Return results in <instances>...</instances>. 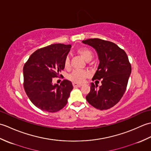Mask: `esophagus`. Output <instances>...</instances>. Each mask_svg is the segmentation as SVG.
<instances>
[{
	"instance_id": "34e87169",
	"label": "esophagus",
	"mask_w": 151,
	"mask_h": 151,
	"mask_svg": "<svg viewBox=\"0 0 151 151\" xmlns=\"http://www.w3.org/2000/svg\"><path fill=\"white\" fill-rule=\"evenodd\" d=\"M73 84L74 87H81V86H82V84H78V83H76V82H74Z\"/></svg>"
}]
</instances>
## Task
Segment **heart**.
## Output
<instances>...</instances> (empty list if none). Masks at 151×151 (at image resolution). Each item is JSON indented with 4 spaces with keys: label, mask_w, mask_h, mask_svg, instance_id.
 <instances>
[{
    "label": "heart",
    "mask_w": 151,
    "mask_h": 151,
    "mask_svg": "<svg viewBox=\"0 0 151 151\" xmlns=\"http://www.w3.org/2000/svg\"><path fill=\"white\" fill-rule=\"evenodd\" d=\"M76 52L79 55H81L82 58L86 60V62L90 61L92 59L93 56V53L91 50L87 47L80 48V49L76 50ZM64 67L65 69H69L70 67V60L69 57H66L65 60H64ZM88 75V73L85 70H75L69 75V78L70 81L75 82H82L87 77Z\"/></svg>",
    "instance_id": "obj_1"
}]
</instances>
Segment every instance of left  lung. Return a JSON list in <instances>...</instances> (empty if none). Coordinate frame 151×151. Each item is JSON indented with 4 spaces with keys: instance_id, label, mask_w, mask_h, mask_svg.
<instances>
[{
    "instance_id": "left-lung-1",
    "label": "left lung",
    "mask_w": 151,
    "mask_h": 151,
    "mask_svg": "<svg viewBox=\"0 0 151 151\" xmlns=\"http://www.w3.org/2000/svg\"><path fill=\"white\" fill-rule=\"evenodd\" d=\"M82 42L97 51L100 63L92 81L101 80L102 84L98 88L91 83L86 100L99 110H108L118 103L126 91L132 70L129 58L123 49L111 41L94 38Z\"/></svg>"
}]
</instances>
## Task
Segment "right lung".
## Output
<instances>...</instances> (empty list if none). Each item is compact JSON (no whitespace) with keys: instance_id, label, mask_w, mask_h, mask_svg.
<instances>
[{"instance_id":"right-lung-1","label":"right lung","mask_w":151,"mask_h":151,"mask_svg":"<svg viewBox=\"0 0 151 151\" xmlns=\"http://www.w3.org/2000/svg\"><path fill=\"white\" fill-rule=\"evenodd\" d=\"M70 45L52 44L32 53L23 67L24 91L30 101L40 110L56 112L65 106L72 82L63 80L58 85L52 79L64 69V60Z\"/></svg>"}]
</instances>
